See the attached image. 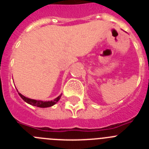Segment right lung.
<instances>
[{
	"label": "right lung",
	"instance_id": "right-lung-1",
	"mask_svg": "<svg viewBox=\"0 0 149 149\" xmlns=\"http://www.w3.org/2000/svg\"><path fill=\"white\" fill-rule=\"evenodd\" d=\"M18 95H20L21 98L24 100V101L27 102L29 104H31L33 106L38 107H42V108H45V107H49L53 106L55 104L57 103V101L60 99L61 98V95H59L57 98H56L55 99H54L53 101H39V100H34V99H30V98H27L25 96H24L23 95H22L21 93H18Z\"/></svg>",
	"mask_w": 149,
	"mask_h": 149
}]
</instances>
